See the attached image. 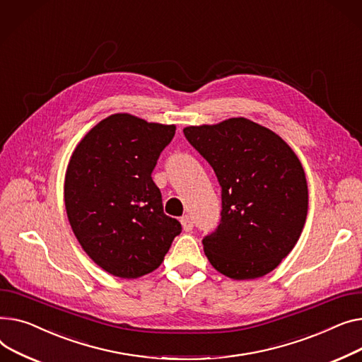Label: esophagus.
<instances>
[{"label": "esophagus", "mask_w": 362, "mask_h": 362, "mask_svg": "<svg viewBox=\"0 0 362 362\" xmlns=\"http://www.w3.org/2000/svg\"><path fill=\"white\" fill-rule=\"evenodd\" d=\"M181 223H182V228H184V230L185 232H189L191 229H193V226H194V222H193V219H191L189 216H182L181 218Z\"/></svg>", "instance_id": "34e87169"}]
</instances>
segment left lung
<instances>
[{
	"instance_id": "1",
	"label": "left lung",
	"mask_w": 362,
	"mask_h": 362,
	"mask_svg": "<svg viewBox=\"0 0 362 362\" xmlns=\"http://www.w3.org/2000/svg\"><path fill=\"white\" fill-rule=\"evenodd\" d=\"M184 134L222 187L221 223L203 238L210 264L235 281L262 278L292 251L307 219L298 156L278 134L243 117L189 125Z\"/></svg>"
}]
</instances>
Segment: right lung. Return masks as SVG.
Masks as SVG:
<instances>
[{
    "label": "right lung",
    "mask_w": 362,
    "mask_h": 362,
    "mask_svg": "<svg viewBox=\"0 0 362 362\" xmlns=\"http://www.w3.org/2000/svg\"><path fill=\"white\" fill-rule=\"evenodd\" d=\"M175 125L114 114L84 136L67 166L69 222L88 256L117 278L136 279L163 262L181 223L163 214L152 171Z\"/></svg>",
    "instance_id": "obj_1"
}]
</instances>
